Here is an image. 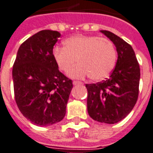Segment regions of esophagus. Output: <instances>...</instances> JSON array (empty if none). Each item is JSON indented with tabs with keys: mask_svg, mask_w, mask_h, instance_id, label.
I'll list each match as a JSON object with an SVG mask.
<instances>
[{
	"mask_svg": "<svg viewBox=\"0 0 153 153\" xmlns=\"http://www.w3.org/2000/svg\"><path fill=\"white\" fill-rule=\"evenodd\" d=\"M72 84H73L74 85H83L82 82H81V81H74L73 82H72Z\"/></svg>",
	"mask_w": 153,
	"mask_h": 153,
	"instance_id": "1",
	"label": "esophagus"
}]
</instances>
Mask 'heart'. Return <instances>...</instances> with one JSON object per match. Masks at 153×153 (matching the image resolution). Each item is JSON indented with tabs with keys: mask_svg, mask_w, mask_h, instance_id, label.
Wrapping results in <instances>:
<instances>
[{
	"mask_svg": "<svg viewBox=\"0 0 153 153\" xmlns=\"http://www.w3.org/2000/svg\"><path fill=\"white\" fill-rule=\"evenodd\" d=\"M64 48L56 47L53 57L59 69L68 72L72 78L90 76L94 81H101L110 75L116 63V51L113 42L105 38L94 35H75L64 40Z\"/></svg>",
	"mask_w": 153,
	"mask_h": 153,
	"instance_id": "1",
	"label": "heart"
}]
</instances>
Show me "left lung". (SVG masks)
Returning <instances> with one entry per match:
<instances>
[{
	"label": "left lung",
	"instance_id": "left-lung-1",
	"mask_svg": "<svg viewBox=\"0 0 153 153\" xmlns=\"http://www.w3.org/2000/svg\"><path fill=\"white\" fill-rule=\"evenodd\" d=\"M101 32L114 44L118 59L109 79L85 85L87 110L95 121L114 124L124 119L135 106L140 69L131 46L112 32Z\"/></svg>",
	"mask_w": 153,
	"mask_h": 153
}]
</instances>
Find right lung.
<instances>
[{
    "instance_id": "1",
    "label": "right lung",
    "mask_w": 153,
    "mask_h": 153,
    "mask_svg": "<svg viewBox=\"0 0 153 153\" xmlns=\"http://www.w3.org/2000/svg\"><path fill=\"white\" fill-rule=\"evenodd\" d=\"M60 33L44 30L20 46L13 67L16 103L24 117L37 126L59 123L66 114L72 81L59 71L53 48Z\"/></svg>"
}]
</instances>
